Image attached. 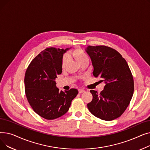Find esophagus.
Wrapping results in <instances>:
<instances>
[{"label": "esophagus", "mask_w": 150, "mask_h": 150, "mask_svg": "<svg viewBox=\"0 0 150 150\" xmlns=\"http://www.w3.org/2000/svg\"><path fill=\"white\" fill-rule=\"evenodd\" d=\"M78 92H79V93H82L84 92V90L82 89H78Z\"/></svg>", "instance_id": "1"}]
</instances>
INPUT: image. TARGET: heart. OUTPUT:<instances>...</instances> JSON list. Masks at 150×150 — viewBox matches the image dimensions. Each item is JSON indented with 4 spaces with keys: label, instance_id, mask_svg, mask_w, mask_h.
Instances as JSON below:
<instances>
[{
    "label": "heart",
    "instance_id": "b5f03b06",
    "mask_svg": "<svg viewBox=\"0 0 150 150\" xmlns=\"http://www.w3.org/2000/svg\"><path fill=\"white\" fill-rule=\"evenodd\" d=\"M70 55L75 58L76 61L81 64V63L85 61H89V57L88 54L86 53V52L80 47H77L75 48L72 52L70 53ZM69 59V57L67 55H64L62 58L61 61V68L64 69L66 66Z\"/></svg>",
    "mask_w": 150,
    "mask_h": 150
}]
</instances>
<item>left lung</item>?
Wrapping results in <instances>:
<instances>
[{
	"mask_svg": "<svg viewBox=\"0 0 150 150\" xmlns=\"http://www.w3.org/2000/svg\"><path fill=\"white\" fill-rule=\"evenodd\" d=\"M86 52L92 60L93 76L105 83L100 93L90 91L93 98L88 108L99 119L113 120L123 114L133 96L134 86L131 70L125 58L111 47L89 45Z\"/></svg>",
	"mask_w": 150,
	"mask_h": 150,
	"instance_id": "1",
	"label": "left lung"
}]
</instances>
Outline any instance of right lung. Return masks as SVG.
I'll list each match as a JSON object with an SVG mask.
<instances>
[{
    "label": "right lung",
    "instance_id": "add662e5",
    "mask_svg": "<svg viewBox=\"0 0 150 150\" xmlns=\"http://www.w3.org/2000/svg\"><path fill=\"white\" fill-rule=\"evenodd\" d=\"M69 49L49 47L31 61L25 74V92L33 111L47 120L65 114L78 91L76 89L59 91L55 78L62 73L63 54Z\"/></svg>",
    "mask_w": 150,
    "mask_h": 150
}]
</instances>
